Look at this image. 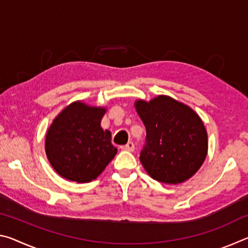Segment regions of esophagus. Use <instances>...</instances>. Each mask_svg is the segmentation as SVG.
I'll return each instance as SVG.
<instances>
[{
	"label": "esophagus",
	"instance_id": "34e87169",
	"mask_svg": "<svg viewBox=\"0 0 248 248\" xmlns=\"http://www.w3.org/2000/svg\"><path fill=\"white\" fill-rule=\"evenodd\" d=\"M123 149H124V151H129V152H133V151H134V144H133V142H128L127 144L123 146Z\"/></svg>",
	"mask_w": 248,
	"mask_h": 248
}]
</instances>
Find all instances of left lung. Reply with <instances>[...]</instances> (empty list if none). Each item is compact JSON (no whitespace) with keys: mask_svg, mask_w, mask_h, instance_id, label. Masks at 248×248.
Instances as JSON below:
<instances>
[{"mask_svg":"<svg viewBox=\"0 0 248 248\" xmlns=\"http://www.w3.org/2000/svg\"><path fill=\"white\" fill-rule=\"evenodd\" d=\"M136 108L146 129L140 161L148 174L165 184L183 183L202 165L208 151V136L202 121L190 107L169 96Z\"/></svg>","mask_w":248,"mask_h":248,"instance_id":"obj_1","label":"left lung"}]
</instances>
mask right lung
<instances>
[{"label":"right lung","mask_w":248,"mask_h":248,"mask_svg":"<svg viewBox=\"0 0 248 248\" xmlns=\"http://www.w3.org/2000/svg\"><path fill=\"white\" fill-rule=\"evenodd\" d=\"M105 109L81 102L59 115L46 138V153L59 175L77 183H89L102 174L117 154L111 133L100 127Z\"/></svg>","instance_id":"obj_1"}]
</instances>
